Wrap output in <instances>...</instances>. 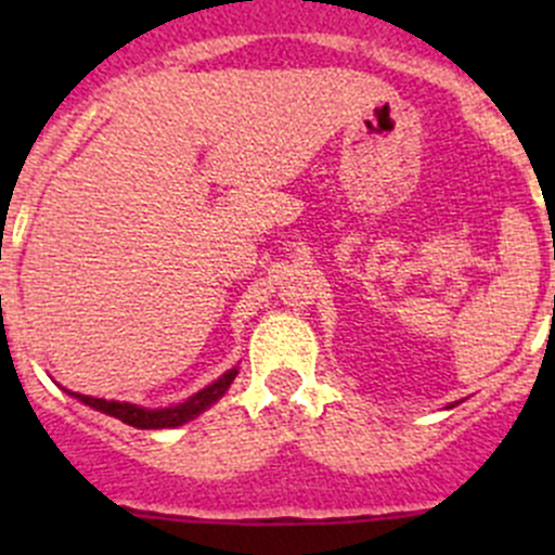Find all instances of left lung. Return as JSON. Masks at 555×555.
I'll return each mask as SVG.
<instances>
[{"label": "left lung", "mask_w": 555, "mask_h": 555, "mask_svg": "<svg viewBox=\"0 0 555 555\" xmlns=\"http://www.w3.org/2000/svg\"><path fill=\"white\" fill-rule=\"evenodd\" d=\"M449 408H453V405H449Z\"/></svg>", "instance_id": "1"}]
</instances>
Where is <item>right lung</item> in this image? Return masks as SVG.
Returning a JSON list of instances; mask_svg holds the SVG:
<instances>
[{"label": "right lung", "mask_w": 555, "mask_h": 555, "mask_svg": "<svg viewBox=\"0 0 555 555\" xmlns=\"http://www.w3.org/2000/svg\"><path fill=\"white\" fill-rule=\"evenodd\" d=\"M238 376V367H231V371L222 373L217 382H211L209 386H204L201 391L190 395L188 400L177 402V405L169 408H142V405H133V402H120V400H104V397H91V395H80V391H69L64 389L66 395L75 397V400L86 402L88 408L93 411H102L106 416L112 418H120L122 424L128 427H137V429H173V427H182V424L193 422L195 416L206 411V408L215 405L228 389H231L233 378Z\"/></svg>", "instance_id": "add662e5"}]
</instances>
